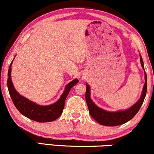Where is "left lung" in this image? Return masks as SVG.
Here are the masks:
<instances>
[{
  "instance_id": "obj_1",
  "label": "left lung",
  "mask_w": 154,
  "mask_h": 154,
  "mask_svg": "<svg viewBox=\"0 0 154 154\" xmlns=\"http://www.w3.org/2000/svg\"><path fill=\"white\" fill-rule=\"evenodd\" d=\"M140 60L143 69H144L143 61L141 56H140ZM145 79H146V82L144 84L142 95L138 101L128 110L120 111L117 112H109L96 106L90 98V87L88 84H86L87 88H86L85 93V100L91 116L97 122L104 126H117V125H122L130 121L138 112L146 98V92H147V76H146V72H145Z\"/></svg>"
}]
</instances>
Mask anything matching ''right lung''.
Listing matches in <instances>:
<instances>
[{
    "label": "right lung",
    "mask_w": 154,
    "mask_h": 154,
    "mask_svg": "<svg viewBox=\"0 0 154 154\" xmlns=\"http://www.w3.org/2000/svg\"><path fill=\"white\" fill-rule=\"evenodd\" d=\"M11 63H11L9 69H8L7 85H8V92H9L12 101L19 112L25 116L26 117L38 122H53L59 118L63 112L65 100H66L67 95L69 93L71 88L79 82L78 79H75V80L72 81L71 82L67 85L64 92L57 102L54 104H51V105L43 106L38 105V104L26 99L16 91L14 88L13 83H12L11 78Z\"/></svg>",
    "instance_id": "obj_1"
}]
</instances>
